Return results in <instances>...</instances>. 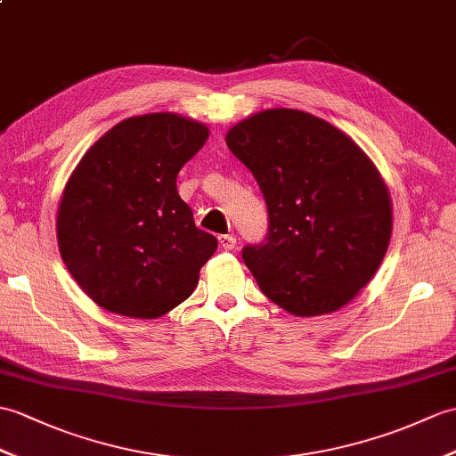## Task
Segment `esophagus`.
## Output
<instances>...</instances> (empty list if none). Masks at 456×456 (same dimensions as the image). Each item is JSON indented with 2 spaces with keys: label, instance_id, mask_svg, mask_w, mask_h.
Segmentation results:
<instances>
[{
  "label": "esophagus",
  "instance_id": "1",
  "mask_svg": "<svg viewBox=\"0 0 456 456\" xmlns=\"http://www.w3.org/2000/svg\"><path fill=\"white\" fill-rule=\"evenodd\" d=\"M217 240H219V245H221V248H224V250H232V248H235V245H237V239L232 237V235H219Z\"/></svg>",
  "mask_w": 456,
  "mask_h": 456
}]
</instances>
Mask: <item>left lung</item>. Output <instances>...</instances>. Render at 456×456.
<instances>
[{
	"instance_id": "obj_1",
	"label": "left lung",
	"mask_w": 456,
	"mask_h": 456,
	"mask_svg": "<svg viewBox=\"0 0 456 456\" xmlns=\"http://www.w3.org/2000/svg\"><path fill=\"white\" fill-rule=\"evenodd\" d=\"M225 142L268 206L266 239L242 248L262 293L295 316L342 309L375 276L393 232L388 188L371 159L295 109L252 114Z\"/></svg>"
}]
</instances>
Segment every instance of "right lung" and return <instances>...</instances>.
I'll return each instance as SVG.
<instances>
[{
  "instance_id": "add662e5",
  "label": "right lung",
  "mask_w": 456,
  "mask_h": 456,
  "mask_svg": "<svg viewBox=\"0 0 456 456\" xmlns=\"http://www.w3.org/2000/svg\"><path fill=\"white\" fill-rule=\"evenodd\" d=\"M209 137L175 112L132 116L97 140L58 208L61 260L102 309L157 319L186 301L217 239L198 229L176 176Z\"/></svg>"
}]
</instances>
